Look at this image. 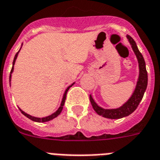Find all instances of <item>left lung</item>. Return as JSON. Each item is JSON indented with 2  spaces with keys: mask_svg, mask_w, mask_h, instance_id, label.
Instances as JSON below:
<instances>
[{
  "mask_svg": "<svg viewBox=\"0 0 160 160\" xmlns=\"http://www.w3.org/2000/svg\"><path fill=\"white\" fill-rule=\"evenodd\" d=\"M126 37L131 46L134 55H136V58L138 59V70H139L138 80H137L135 88H134V91L133 92L131 97L129 98L128 101H126L123 105H121L118 108L105 109V108H102L97 105V102L94 101L92 96H89L90 102H91L93 109L96 111V113L100 116H102L106 118L118 119L131 114L139 105L147 87V72L146 69V63L143 56L140 53L134 40L130 35H127Z\"/></svg>",
  "mask_w": 160,
  "mask_h": 160,
  "instance_id": "obj_1",
  "label": "left lung"
}]
</instances>
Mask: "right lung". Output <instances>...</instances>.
I'll return each mask as SVG.
<instances>
[{"mask_svg": "<svg viewBox=\"0 0 160 160\" xmlns=\"http://www.w3.org/2000/svg\"><path fill=\"white\" fill-rule=\"evenodd\" d=\"M22 47H21V48H22ZM20 48V50H21ZM20 50H19L18 52L16 53V55H15L14 56V59H13V67H12V69H11V72H10V75H9V84H11V78H12V73H13V68H14V64H15V62H16V59L17 58H18V53L19 51H20ZM75 84L74 83H72L71 85H69L68 88H66V90H65L64 93H63V99H62V101H61V104L60 105H59V109H57L56 111H55V113H53L52 114L49 115V116H47V117H43V118H37V117H34V116H31V115L28 114V113H26V112H24L23 110H22V109H20L18 107V109H20V111L22 112V113L23 115H25V116L26 117V118H28L29 119H30V120L34 121V122H49V121L52 120V119L55 118L56 117L59 116V114H60V113L62 112V110H63V105H64V103H65V100H66V96H67V92H68V91L69 90V88L72 87L73 84Z\"/></svg>", "mask_w": 160, "mask_h": 160, "instance_id": "1", "label": "right lung"}]
</instances>
